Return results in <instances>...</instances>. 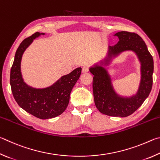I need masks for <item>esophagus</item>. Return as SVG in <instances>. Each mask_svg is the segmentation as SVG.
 <instances>
[{
  "label": "esophagus",
  "mask_w": 160,
  "mask_h": 160,
  "mask_svg": "<svg viewBox=\"0 0 160 160\" xmlns=\"http://www.w3.org/2000/svg\"><path fill=\"white\" fill-rule=\"evenodd\" d=\"M89 71V68L87 66H83L82 67V72L83 73H86Z\"/></svg>",
  "instance_id": "obj_1"
}]
</instances>
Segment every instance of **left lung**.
<instances>
[{
  "label": "left lung",
  "instance_id": "1",
  "mask_svg": "<svg viewBox=\"0 0 160 160\" xmlns=\"http://www.w3.org/2000/svg\"><path fill=\"white\" fill-rule=\"evenodd\" d=\"M115 36L119 41L115 46L110 47L109 57L104 62L90 68L93 78V91L96 108L100 112L111 117H125L131 115L143 103L152 86L154 62L152 56L148 51L142 38L136 33L119 32ZM125 50L135 52L142 62V81L138 93L131 98L119 97L114 93L110 78L102 67L108 63L112 57Z\"/></svg>",
  "mask_w": 160,
  "mask_h": 160
}]
</instances>
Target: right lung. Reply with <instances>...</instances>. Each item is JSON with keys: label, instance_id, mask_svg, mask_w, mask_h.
I'll list each match as a JSON object with an SVG mask.
<instances>
[{"label": "right lung", "instance_id": "right-lung-1", "mask_svg": "<svg viewBox=\"0 0 160 160\" xmlns=\"http://www.w3.org/2000/svg\"><path fill=\"white\" fill-rule=\"evenodd\" d=\"M41 33L36 32L24 39L17 50L11 67L10 82L14 98L27 112L37 118H53L64 112L69 104L72 88L79 78L82 68L78 67L69 74L63 76L54 85L44 89L28 86L22 79L20 62L25 49ZM44 34V33H41Z\"/></svg>", "mask_w": 160, "mask_h": 160}]
</instances>
